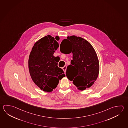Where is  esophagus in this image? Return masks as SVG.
I'll use <instances>...</instances> for the list:
<instances>
[{"mask_svg": "<svg viewBox=\"0 0 128 128\" xmlns=\"http://www.w3.org/2000/svg\"><path fill=\"white\" fill-rule=\"evenodd\" d=\"M62 69L63 70H64V72H66V66H63L62 68Z\"/></svg>", "mask_w": 128, "mask_h": 128, "instance_id": "obj_1", "label": "esophagus"}]
</instances>
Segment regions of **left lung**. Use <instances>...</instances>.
<instances>
[{"label": "left lung", "instance_id": "obj_1", "mask_svg": "<svg viewBox=\"0 0 128 128\" xmlns=\"http://www.w3.org/2000/svg\"><path fill=\"white\" fill-rule=\"evenodd\" d=\"M60 46L62 53L73 54L70 65L66 68L68 79L80 90L90 87L99 72V60L92 45L80 37L72 36L62 40Z\"/></svg>", "mask_w": 128, "mask_h": 128}]
</instances>
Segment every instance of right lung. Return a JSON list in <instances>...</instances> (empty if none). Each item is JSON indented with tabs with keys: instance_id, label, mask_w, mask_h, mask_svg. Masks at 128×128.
<instances>
[{
	"instance_id": "1",
	"label": "right lung",
	"mask_w": 128,
	"mask_h": 128,
	"mask_svg": "<svg viewBox=\"0 0 128 128\" xmlns=\"http://www.w3.org/2000/svg\"><path fill=\"white\" fill-rule=\"evenodd\" d=\"M57 39L59 40L58 36L56 37ZM58 46L55 38L48 35L34 44L29 55L28 68L31 77L34 83L44 92L52 91L59 80L65 76L62 69L58 68V61L53 56Z\"/></svg>"
}]
</instances>
